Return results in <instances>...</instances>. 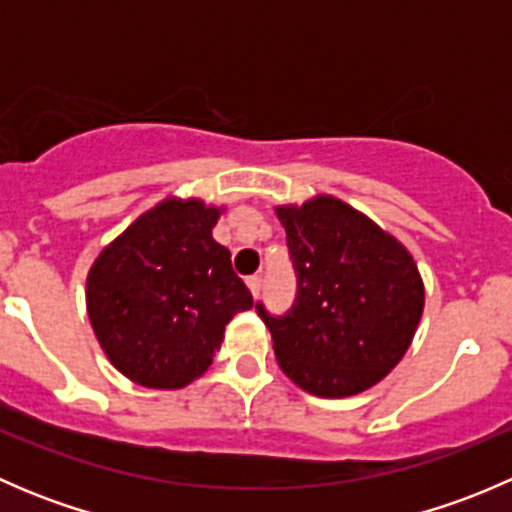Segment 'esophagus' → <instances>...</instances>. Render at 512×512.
I'll use <instances>...</instances> for the list:
<instances>
[{"label":"esophagus","mask_w":512,"mask_h":512,"mask_svg":"<svg viewBox=\"0 0 512 512\" xmlns=\"http://www.w3.org/2000/svg\"><path fill=\"white\" fill-rule=\"evenodd\" d=\"M247 287H250L252 297H257V294H260V289H262V277H260V275L247 277Z\"/></svg>","instance_id":"1"}]
</instances>
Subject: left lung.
<instances>
[{
  "label": "left lung",
  "instance_id": "left-lung-1",
  "mask_svg": "<svg viewBox=\"0 0 512 512\" xmlns=\"http://www.w3.org/2000/svg\"><path fill=\"white\" fill-rule=\"evenodd\" d=\"M297 272V299L282 317L257 314L280 369L299 389L344 399L379 384L401 361L423 314L411 252L352 205L317 195L280 205Z\"/></svg>",
  "mask_w": 512,
  "mask_h": 512
}]
</instances>
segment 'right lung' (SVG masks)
<instances>
[{
    "mask_svg": "<svg viewBox=\"0 0 512 512\" xmlns=\"http://www.w3.org/2000/svg\"><path fill=\"white\" fill-rule=\"evenodd\" d=\"M223 210L165 198L101 250L86 309L108 361L148 389H183L203 376L225 324L252 307L230 250L213 240Z\"/></svg>",
    "mask_w": 512,
    "mask_h": 512,
    "instance_id": "1",
    "label": "right lung"
}]
</instances>
